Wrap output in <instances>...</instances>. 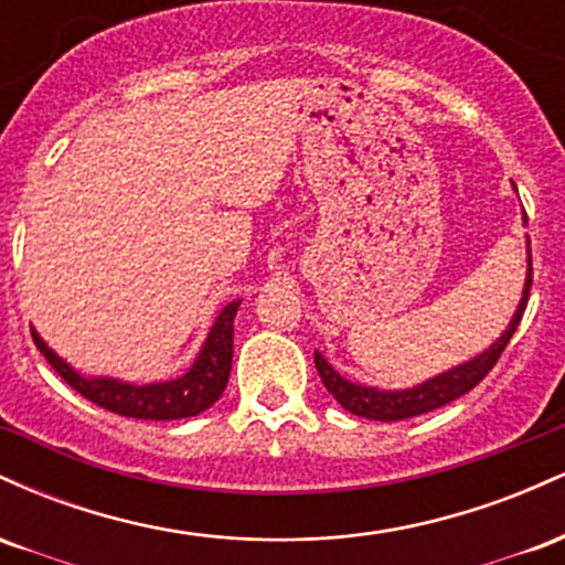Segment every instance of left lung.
I'll list each match as a JSON object with an SVG mask.
<instances>
[{"label":"left lung","instance_id":"obj_1","mask_svg":"<svg viewBox=\"0 0 565 565\" xmlns=\"http://www.w3.org/2000/svg\"><path fill=\"white\" fill-rule=\"evenodd\" d=\"M531 246H529V270H526V284H523V297L518 302L515 316H512L510 327L504 329L502 337L483 350L476 359L465 361V364L449 369V372L438 374V377L425 380L423 385H414L408 391H377V387L359 385V382H350L342 374L334 372V366L323 359L321 353H316V369H319L323 387L334 395L337 404L348 408L350 414H359L366 419H380V423H395V419H408L419 417V414L433 412L451 401H457L459 395L470 393L472 387L481 382L486 374L494 369V364L502 355V350L508 348L510 337L515 334L518 323L523 319V310H526L529 291H531Z\"/></svg>","mask_w":565,"mask_h":565}]
</instances>
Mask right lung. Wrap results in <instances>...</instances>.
<instances>
[{
	"mask_svg": "<svg viewBox=\"0 0 565 565\" xmlns=\"http://www.w3.org/2000/svg\"><path fill=\"white\" fill-rule=\"evenodd\" d=\"M238 305L242 300H233L220 310L196 361L183 377L151 382V385H129V382L111 377H84L53 348H47V342L34 329H31V337H34L44 359L50 361V366L93 404L132 419H185L210 408L228 385L233 361V319H236Z\"/></svg>",
	"mask_w": 565,
	"mask_h": 565,
	"instance_id": "1",
	"label": "right lung"
}]
</instances>
